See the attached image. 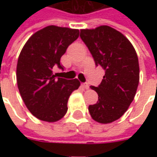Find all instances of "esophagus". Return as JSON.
Here are the masks:
<instances>
[{"instance_id":"34e87169","label":"esophagus","mask_w":157,"mask_h":157,"mask_svg":"<svg viewBox=\"0 0 157 157\" xmlns=\"http://www.w3.org/2000/svg\"><path fill=\"white\" fill-rule=\"evenodd\" d=\"M82 87L85 89H88L89 88V85L87 84V83H83L82 84Z\"/></svg>"}]
</instances>
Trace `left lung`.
Instances as JSON below:
<instances>
[{
	"label": "left lung",
	"instance_id": "1",
	"mask_svg": "<svg viewBox=\"0 0 157 157\" xmlns=\"http://www.w3.org/2000/svg\"><path fill=\"white\" fill-rule=\"evenodd\" d=\"M80 37L96 65L105 71L101 84L91 86L98 101L89 105V113L100 124L112 123L124 115L135 98L140 81L138 56L129 40L109 26L82 29Z\"/></svg>",
	"mask_w": 157,
	"mask_h": 157
}]
</instances>
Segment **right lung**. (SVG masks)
Returning a JSON list of instances; mask_svg holds the SVG:
<instances>
[{"instance_id":"right-lung-1","label":"right lung","mask_w":157,"mask_h":157,"mask_svg":"<svg viewBox=\"0 0 157 157\" xmlns=\"http://www.w3.org/2000/svg\"><path fill=\"white\" fill-rule=\"evenodd\" d=\"M78 29L50 25L26 42L17 65V82L26 107L43 121L56 122L67 112L70 96L81 85L77 79L56 77L55 67L64 70L60 58L79 37Z\"/></svg>"}]
</instances>
